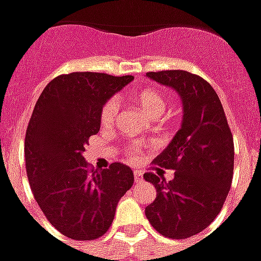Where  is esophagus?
Masks as SVG:
<instances>
[{"instance_id": "esophagus-1", "label": "esophagus", "mask_w": 261, "mask_h": 261, "mask_svg": "<svg viewBox=\"0 0 261 261\" xmlns=\"http://www.w3.org/2000/svg\"><path fill=\"white\" fill-rule=\"evenodd\" d=\"M134 180H136V183H140V181H142V173L141 172H134Z\"/></svg>"}]
</instances>
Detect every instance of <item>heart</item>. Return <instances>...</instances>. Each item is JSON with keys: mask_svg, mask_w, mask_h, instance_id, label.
Masks as SVG:
<instances>
[{"mask_svg": "<svg viewBox=\"0 0 261 261\" xmlns=\"http://www.w3.org/2000/svg\"><path fill=\"white\" fill-rule=\"evenodd\" d=\"M137 100L142 112L151 119H156L166 110V97L158 89H144L137 95ZM119 108L120 103L117 97H110L105 102L100 110V124L103 127H112L114 124L119 113ZM142 151H144V144L134 141L124 148V155L130 162H137L141 159Z\"/></svg>", "mask_w": 261, "mask_h": 261, "instance_id": "1", "label": "heart"}]
</instances>
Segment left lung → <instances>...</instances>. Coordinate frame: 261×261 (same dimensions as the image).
<instances>
[{
	"label": "left lung",
	"instance_id": "1",
	"mask_svg": "<svg viewBox=\"0 0 261 261\" xmlns=\"http://www.w3.org/2000/svg\"><path fill=\"white\" fill-rule=\"evenodd\" d=\"M147 75L179 92L185 114L180 130L152 162L175 170V179L166 183L159 170L144 175L156 189L145 215L165 238L186 239L222 210L233 177V137L217 92L204 78L183 69Z\"/></svg>",
	"mask_w": 261,
	"mask_h": 261
}]
</instances>
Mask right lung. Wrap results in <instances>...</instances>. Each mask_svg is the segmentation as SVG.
<instances>
[{
	"label": "right lung",
	"instance_id": "add662e5",
	"mask_svg": "<svg viewBox=\"0 0 261 261\" xmlns=\"http://www.w3.org/2000/svg\"><path fill=\"white\" fill-rule=\"evenodd\" d=\"M133 75L71 72L56 76L37 99L26 128L25 162L33 196L48 222L74 241H93L113 222L134 183L120 164L93 169L82 152L100 128V110Z\"/></svg>",
	"mask_w": 261,
	"mask_h": 261
}]
</instances>
